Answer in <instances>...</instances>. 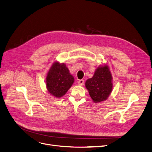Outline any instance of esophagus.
Here are the masks:
<instances>
[{
  "instance_id": "obj_1",
  "label": "esophagus",
  "mask_w": 152,
  "mask_h": 152,
  "mask_svg": "<svg viewBox=\"0 0 152 152\" xmlns=\"http://www.w3.org/2000/svg\"><path fill=\"white\" fill-rule=\"evenodd\" d=\"M84 83H85V82H84L83 80H80L78 82V84L79 85H80V86L83 85H84Z\"/></svg>"
}]
</instances>
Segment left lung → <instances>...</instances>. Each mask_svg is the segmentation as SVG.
I'll return each mask as SVG.
<instances>
[{
  "label": "left lung",
  "instance_id": "8db88e82",
  "mask_svg": "<svg viewBox=\"0 0 152 152\" xmlns=\"http://www.w3.org/2000/svg\"><path fill=\"white\" fill-rule=\"evenodd\" d=\"M85 86L94 102L107 99L113 88L112 76L109 66L104 64L98 67L93 77L86 81Z\"/></svg>",
  "mask_w": 152,
  "mask_h": 152
}]
</instances>
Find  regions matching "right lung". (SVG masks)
I'll list each match as a JSON object with an SVG mask.
<instances>
[{
    "instance_id": "1",
    "label": "right lung",
    "mask_w": 152,
    "mask_h": 152,
    "mask_svg": "<svg viewBox=\"0 0 152 152\" xmlns=\"http://www.w3.org/2000/svg\"><path fill=\"white\" fill-rule=\"evenodd\" d=\"M74 78L69 72L64 63L58 61L53 62L46 77V86L50 94L55 97H61L72 86Z\"/></svg>"
}]
</instances>
